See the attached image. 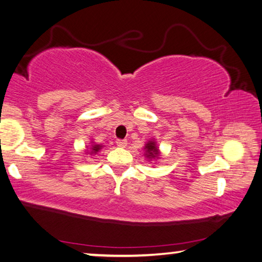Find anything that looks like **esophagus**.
Returning <instances> with one entry per match:
<instances>
[{"mask_svg": "<svg viewBox=\"0 0 262 262\" xmlns=\"http://www.w3.org/2000/svg\"><path fill=\"white\" fill-rule=\"evenodd\" d=\"M116 144H117V146H119V147H126L127 141L123 140V139H117L116 140Z\"/></svg>", "mask_w": 262, "mask_h": 262, "instance_id": "obj_1", "label": "esophagus"}]
</instances>
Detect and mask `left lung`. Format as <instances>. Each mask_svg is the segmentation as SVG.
Segmentation results:
<instances>
[{
  "instance_id": "obj_1",
  "label": "left lung",
  "mask_w": 262,
  "mask_h": 262,
  "mask_svg": "<svg viewBox=\"0 0 262 262\" xmlns=\"http://www.w3.org/2000/svg\"><path fill=\"white\" fill-rule=\"evenodd\" d=\"M145 156L148 160L152 159H158L159 158V148L157 146L156 140H149L148 143L145 145Z\"/></svg>"
}]
</instances>
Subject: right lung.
<instances>
[{
    "mask_svg": "<svg viewBox=\"0 0 262 262\" xmlns=\"http://www.w3.org/2000/svg\"><path fill=\"white\" fill-rule=\"evenodd\" d=\"M102 147H103L102 145H98V144L92 145V147H91V154H97L98 152L101 151Z\"/></svg>",
    "mask_w": 262,
    "mask_h": 262,
    "instance_id": "right-lung-1",
    "label": "right lung"
}]
</instances>
